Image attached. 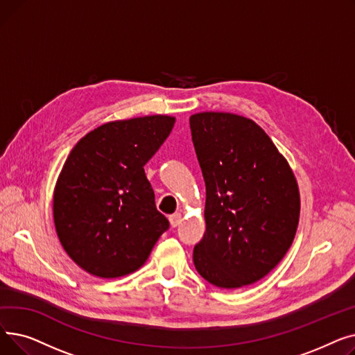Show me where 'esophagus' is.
<instances>
[{
    "label": "esophagus",
    "instance_id": "1",
    "mask_svg": "<svg viewBox=\"0 0 355 355\" xmlns=\"http://www.w3.org/2000/svg\"><path fill=\"white\" fill-rule=\"evenodd\" d=\"M181 220H182V216L180 214V213H175V214H171L170 216V225L173 226V227H177L180 223H181Z\"/></svg>",
    "mask_w": 355,
    "mask_h": 355
}]
</instances>
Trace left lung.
I'll use <instances>...</instances> for the list:
<instances>
[{
    "instance_id": "obj_1",
    "label": "left lung",
    "mask_w": 355,
    "mask_h": 355,
    "mask_svg": "<svg viewBox=\"0 0 355 355\" xmlns=\"http://www.w3.org/2000/svg\"><path fill=\"white\" fill-rule=\"evenodd\" d=\"M190 126L206 182V232L194 248V266L221 289L252 285L276 268L295 239L297 181L254 121L198 112Z\"/></svg>"
}]
</instances>
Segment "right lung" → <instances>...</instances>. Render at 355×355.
I'll return each mask as SVG.
<instances>
[{
	"mask_svg": "<svg viewBox=\"0 0 355 355\" xmlns=\"http://www.w3.org/2000/svg\"><path fill=\"white\" fill-rule=\"evenodd\" d=\"M174 123L168 115L106 122L70 151L54 185L53 220L63 249L87 273H134L170 226L144 165Z\"/></svg>",
	"mask_w": 355,
	"mask_h": 355,
	"instance_id": "add662e5",
	"label": "right lung"
}]
</instances>
